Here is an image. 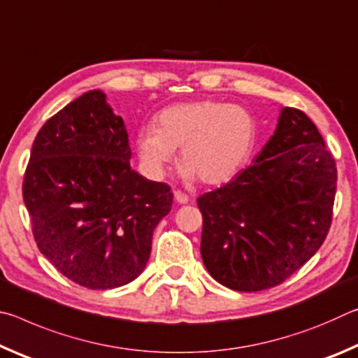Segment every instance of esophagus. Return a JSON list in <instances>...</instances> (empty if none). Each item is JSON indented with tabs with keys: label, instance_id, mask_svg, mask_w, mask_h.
Here are the masks:
<instances>
[{
	"label": "esophagus",
	"instance_id": "34e87169",
	"mask_svg": "<svg viewBox=\"0 0 358 358\" xmlns=\"http://www.w3.org/2000/svg\"><path fill=\"white\" fill-rule=\"evenodd\" d=\"M173 197H175V202H178V203H181V205L189 202V197H187L186 194L181 192V191H175V192H173Z\"/></svg>",
	"mask_w": 358,
	"mask_h": 358
}]
</instances>
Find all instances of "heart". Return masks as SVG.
<instances>
[{
	"label": "heart",
	"mask_w": 358,
	"mask_h": 358,
	"mask_svg": "<svg viewBox=\"0 0 358 358\" xmlns=\"http://www.w3.org/2000/svg\"><path fill=\"white\" fill-rule=\"evenodd\" d=\"M257 142V121L248 108L229 102L199 101L161 110L155 126H142L134 145L151 178H161L164 167L181 147L180 175L217 186L232 180Z\"/></svg>",
	"instance_id": "b5f03b06"
}]
</instances>
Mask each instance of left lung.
<instances>
[{
  "label": "left lung",
  "mask_w": 358,
  "mask_h": 358,
  "mask_svg": "<svg viewBox=\"0 0 358 358\" xmlns=\"http://www.w3.org/2000/svg\"><path fill=\"white\" fill-rule=\"evenodd\" d=\"M335 192L336 164L316 124L282 107L252 164L197 199L208 273L238 292L281 284L324 243Z\"/></svg>",
  "instance_id": "obj_1"
}]
</instances>
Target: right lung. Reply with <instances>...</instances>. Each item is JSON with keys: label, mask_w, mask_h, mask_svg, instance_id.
Listing matches in <instances>:
<instances>
[{"label": "right lung", "mask_w": 358, "mask_h": 358, "mask_svg": "<svg viewBox=\"0 0 358 358\" xmlns=\"http://www.w3.org/2000/svg\"><path fill=\"white\" fill-rule=\"evenodd\" d=\"M123 118L92 90L42 126L23 180L39 251L88 289L124 286L142 273L159 221L172 210L166 183L131 169Z\"/></svg>", "instance_id": "obj_1"}]
</instances>
